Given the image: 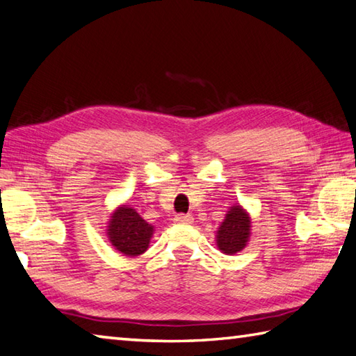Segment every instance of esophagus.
Returning <instances> with one entry per match:
<instances>
[{"instance_id":"1","label":"esophagus","mask_w":356,"mask_h":356,"mask_svg":"<svg viewBox=\"0 0 356 356\" xmlns=\"http://www.w3.org/2000/svg\"><path fill=\"white\" fill-rule=\"evenodd\" d=\"M174 220L177 222V224H191L193 222V216L191 214H177Z\"/></svg>"}]
</instances>
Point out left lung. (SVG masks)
I'll return each mask as SVG.
<instances>
[{
    "label": "left lung",
    "mask_w": 356,
    "mask_h": 356,
    "mask_svg": "<svg viewBox=\"0 0 356 356\" xmlns=\"http://www.w3.org/2000/svg\"><path fill=\"white\" fill-rule=\"evenodd\" d=\"M252 236V218L243 207H229L225 219L216 232V245L224 254L233 256L247 247Z\"/></svg>",
    "instance_id": "8db88e82"
}]
</instances>
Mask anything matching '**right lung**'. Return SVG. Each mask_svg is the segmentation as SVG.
Listing matches in <instances>:
<instances>
[{
    "label": "right lung",
    "mask_w": 356,
    "mask_h": 356,
    "mask_svg": "<svg viewBox=\"0 0 356 356\" xmlns=\"http://www.w3.org/2000/svg\"><path fill=\"white\" fill-rule=\"evenodd\" d=\"M154 227L148 224L134 208L118 205L111 213L106 225V236L111 245L127 257L143 254L149 247Z\"/></svg>",
    "instance_id": "obj_1"
}]
</instances>
